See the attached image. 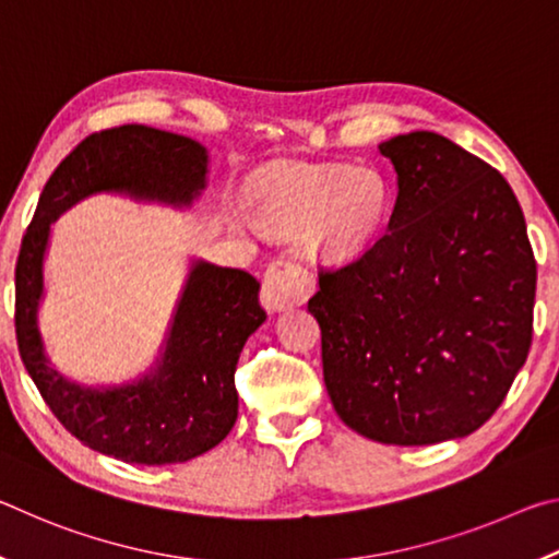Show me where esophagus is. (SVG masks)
I'll return each mask as SVG.
<instances>
[{
    "label": "esophagus",
    "mask_w": 559,
    "mask_h": 559,
    "mask_svg": "<svg viewBox=\"0 0 559 559\" xmlns=\"http://www.w3.org/2000/svg\"><path fill=\"white\" fill-rule=\"evenodd\" d=\"M313 288L316 281L308 271L290 261H273L263 276L261 300L269 310H286L306 302Z\"/></svg>",
    "instance_id": "esophagus-1"
}]
</instances>
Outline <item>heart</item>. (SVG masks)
Listing matches in <instances>:
<instances>
[{
  "label": "heart",
  "mask_w": 559,
  "mask_h": 559,
  "mask_svg": "<svg viewBox=\"0 0 559 559\" xmlns=\"http://www.w3.org/2000/svg\"><path fill=\"white\" fill-rule=\"evenodd\" d=\"M390 200V185L374 169L328 165L276 169L263 179L253 206L266 229H306L310 251L345 261L380 236Z\"/></svg>",
  "instance_id": "b5f03b06"
}]
</instances>
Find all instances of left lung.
Returning a JSON list of instances; mask_svg holds the SVG:
<instances>
[{
  "label": "left lung",
  "instance_id": "1",
  "mask_svg": "<svg viewBox=\"0 0 559 559\" xmlns=\"http://www.w3.org/2000/svg\"><path fill=\"white\" fill-rule=\"evenodd\" d=\"M380 153L396 173L386 231L320 273L308 310L340 419L372 441L429 447L503 404L533 340L537 266L498 169L429 130Z\"/></svg>",
  "mask_w": 559,
  "mask_h": 559
}]
</instances>
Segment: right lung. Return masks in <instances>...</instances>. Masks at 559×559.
<instances>
[{"mask_svg": "<svg viewBox=\"0 0 559 559\" xmlns=\"http://www.w3.org/2000/svg\"><path fill=\"white\" fill-rule=\"evenodd\" d=\"M206 175L210 153L192 138L147 126L93 132L49 177L19 251L16 340L26 372L75 439L126 463H185L226 439L239 414L236 362L266 320L261 283L192 259L153 365L122 384H81L56 370L39 328L51 224L103 192L187 210Z\"/></svg>", "mask_w": 559, "mask_h": 559, "instance_id": "add662e5", "label": "right lung"}]
</instances>
